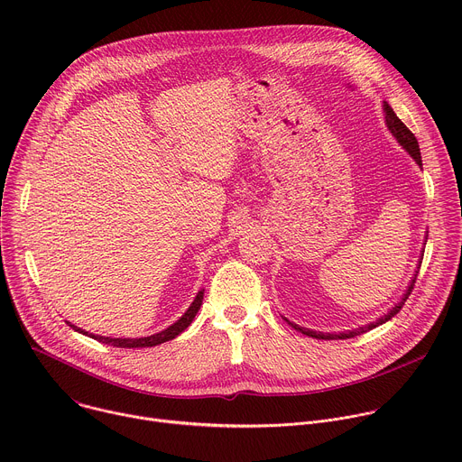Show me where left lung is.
<instances>
[{
	"mask_svg": "<svg viewBox=\"0 0 462 462\" xmlns=\"http://www.w3.org/2000/svg\"><path fill=\"white\" fill-rule=\"evenodd\" d=\"M383 113H385V124H387V127L391 129V134L394 135V139H397V141L406 148V152H408V153L417 161V164H419V166H422L419 143H417L415 135H413L411 131H410V127H408V125H406V124L397 116V113H394V111L391 109V106H389L387 102H383ZM419 269H420V265H419ZM417 274H419V273H417ZM417 274H415V278H413L411 285L408 287V292L404 294L402 301H399V303L394 305L387 314H383V316H382V318H378L376 321H373V323H369V325H365V327L355 328V331L338 333V335H331V333H314V331H309V328H305V327H298L296 323H291L287 318H285V319H287V321L296 328V331H300V333H303V335H307V337H310V338H316V340H346V338L358 337V335L367 333V331H371V328H374V327H378V325L385 323V321H387V319H391L394 314H399V312H401V309L404 307L406 300L410 298V294H411V291H413V285H415V282H417Z\"/></svg>",
	"mask_w": 462,
	"mask_h": 462,
	"instance_id": "8db88e82",
	"label": "left lung"
}]
</instances>
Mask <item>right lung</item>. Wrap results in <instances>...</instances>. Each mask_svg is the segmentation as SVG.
I'll list each match as a JSON object with an SVG mask.
<instances>
[{
    "instance_id": "obj_1",
    "label": "right lung",
    "mask_w": 462,
    "mask_h": 462,
    "mask_svg": "<svg viewBox=\"0 0 462 462\" xmlns=\"http://www.w3.org/2000/svg\"><path fill=\"white\" fill-rule=\"evenodd\" d=\"M203 292L205 291H199V294L195 296L193 303L188 307V310L173 323L170 325L168 328H164V331L157 333V335H152V337H146V338H106V337H95V335H89L91 338H95L97 342H102V344H107V346H113V347H124V349H137V347H155L159 344H164V342H170L173 340L175 337H179L184 328L193 321L197 310L201 309V303H203ZM71 325V323H69ZM75 331L82 333V335H88L86 331H82V328L71 325Z\"/></svg>"
}]
</instances>
